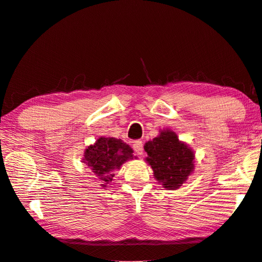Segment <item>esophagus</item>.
I'll list each match as a JSON object with an SVG mask.
<instances>
[{"label": "esophagus", "instance_id": "obj_1", "mask_svg": "<svg viewBox=\"0 0 262 262\" xmlns=\"http://www.w3.org/2000/svg\"><path fill=\"white\" fill-rule=\"evenodd\" d=\"M133 149L136 150L138 155H142L143 154V142L142 141H136L133 143Z\"/></svg>", "mask_w": 262, "mask_h": 262}]
</instances>
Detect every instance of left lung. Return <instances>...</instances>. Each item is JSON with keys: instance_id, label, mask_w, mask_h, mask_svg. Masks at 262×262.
Listing matches in <instances>:
<instances>
[{"instance_id": "1", "label": "left lung", "mask_w": 262, "mask_h": 262, "mask_svg": "<svg viewBox=\"0 0 262 262\" xmlns=\"http://www.w3.org/2000/svg\"><path fill=\"white\" fill-rule=\"evenodd\" d=\"M144 149L154 177L168 190L178 189L194 169L193 150L171 130H162L157 138L146 142Z\"/></svg>"}]
</instances>
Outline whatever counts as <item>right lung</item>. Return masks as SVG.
Listing matches in <instances>:
<instances>
[{
	"label": "right lung",
	"mask_w": 262,
	"mask_h": 262,
	"mask_svg": "<svg viewBox=\"0 0 262 262\" xmlns=\"http://www.w3.org/2000/svg\"><path fill=\"white\" fill-rule=\"evenodd\" d=\"M133 149L122 140L100 137L95 144L90 145L84 153L83 163L101 180V187L112 185L114 170L120 169L121 165L133 160Z\"/></svg>",
	"instance_id": "right-lung-1"
}]
</instances>
